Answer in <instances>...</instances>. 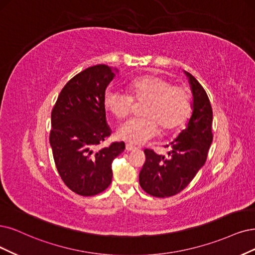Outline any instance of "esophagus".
Listing matches in <instances>:
<instances>
[{
	"label": "esophagus",
	"instance_id": "34e87169",
	"mask_svg": "<svg viewBox=\"0 0 255 255\" xmlns=\"http://www.w3.org/2000/svg\"><path fill=\"white\" fill-rule=\"evenodd\" d=\"M137 148L135 146H132L131 144H126V150L127 151H134Z\"/></svg>",
	"mask_w": 255,
	"mask_h": 255
}]
</instances>
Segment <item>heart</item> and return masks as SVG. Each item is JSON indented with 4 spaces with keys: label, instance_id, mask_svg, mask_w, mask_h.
Segmentation results:
<instances>
[{
    "label": "heart",
    "instance_id": "1",
    "mask_svg": "<svg viewBox=\"0 0 255 255\" xmlns=\"http://www.w3.org/2000/svg\"><path fill=\"white\" fill-rule=\"evenodd\" d=\"M128 93L107 89L104 94V106L111 115L122 120L133 107V101L144 103V117L130 119L117 131L120 139L131 145H142L158 132V126L164 130L180 127L191 112L190 94L181 86L157 75H144L131 81Z\"/></svg>",
    "mask_w": 255,
    "mask_h": 255
}]
</instances>
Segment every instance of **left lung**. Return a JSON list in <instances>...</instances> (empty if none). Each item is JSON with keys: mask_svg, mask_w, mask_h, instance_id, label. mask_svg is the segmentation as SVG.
<instances>
[{"mask_svg": "<svg viewBox=\"0 0 255 255\" xmlns=\"http://www.w3.org/2000/svg\"><path fill=\"white\" fill-rule=\"evenodd\" d=\"M193 96L192 115L181 133L170 143L168 157L145 149L146 161L139 172V185L148 194L168 197L188 186L204 166L212 143V108L202 85L186 72Z\"/></svg>", "mask_w": 255, "mask_h": 255, "instance_id": "8db88e82", "label": "left lung"}]
</instances>
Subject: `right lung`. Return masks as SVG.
<instances>
[{
    "label": "right lung",
    "instance_id": "right-lung-1",
    "mask_svg": "<svg viewBox=\"0 0 255 255\" xmlns=\"http://www.w3.org/2000/svg\"><path fill=\"white\" fill-rule=\"evenodd\" d=\"M115 75L107 65L83 70L65 85L51 112L49 140L56 169L65 185L83 196L106 189L112 161L125 149L124 142L98 149L111 134L103 100Z\"/></svg>",
    "mask_w": 255,
    "mask_h": 255
}]
</instances>
